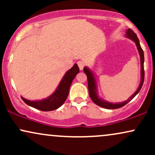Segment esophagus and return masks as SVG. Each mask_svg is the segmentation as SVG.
Returning a JSON list of instances; mask_svg holds the SVG:
<instances>
[{"label":"esophagus","mask_w":155,"mask_h":155,"mask_svg":"<svg viewBox=\"0 0 155 155\" xmlns=\"http://www.w3.org/2000/svg\"><path fill=\"white\" fill-rule=\"evenodd\" d=\"M77 64H78V66H79L80 70H81V71L83 70L84 66V64L83 62L79 61V62H78V63H77Z\"/></svg>","instance_id":"obj_1"}]
</instances>
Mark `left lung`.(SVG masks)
<instances>
[{"mask_svg": "<svg viewBox=\"0 0 155 155\" xmlns=\"http://www.w3.org/2000/svg\"><path fill=\"white\" fill-rule=\"evenodd\" d=\"M126 37L130 38L131 40H133L136 44L137 49H138V52L140 54V76H141V81H140V85L138 87V88L137 89V90L134 92V94H133L130 97H129V99L127 101H124L123 103H119V104H113V103H109L107 101L102 100L98 97L97 94V83H96V80L95 79V76H94L93 74H92L91 71H90V69L88 68L84 67V72L85 73V74L87 75V81H88V90H89V94H90V98L92 99V101L97 106H101L102 108H108V109H115V108H119L124 106V105H126L127 103H129L133 97L136 96L137 94L139 92V91L141 89L142 86H143V81H144V68H143V63H144V56H143V51L142 48L140 47L139 40H138V37L136 33L133 32L131 29H127V32H126Z\"/></svg>", "mask_w": 155, "mask_h": 155, "instance_id": "left-lung-1", "label": "left lung"}]
</instances>
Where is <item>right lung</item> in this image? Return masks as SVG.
Returning a JSON list of instances; mask_svg holds the SVG:
<instances>
[{
  "instance_id": "obj_1",
  "label": "right lung",
  "mask_w": 155,
  "mask_h": 155,
  "mask_svg": "<svg viewBox=\"0 0 155 155\" xmlns=\"http://www.w3.org/2000/svg\"><path fill=\"white\" fill-rule=\"evenodd\" d=\"M79 72V68L77 64L73 66L70 70L65 73L63 78L60 81L59 86L52 95L42 101H31L22 97V101L28 106L33 107L41 111H49L57 109L64 104L69 93V89L76 74Z\"/></svg>"
}]
</instances>
